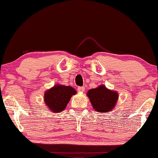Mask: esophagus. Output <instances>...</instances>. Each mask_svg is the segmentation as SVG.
<instances>
[{"instance_id": "1", "label": "esophagus", "mask_w": 158, "mask_h": 158, "mask_svg": "<svg viewBox=\"0 0 158 158\" xmlns=\"http://www.w3.org/2000/svg\"><path fill=\"white\" fill-rule=\"evenodd\" d=\"M77 90H78V92L80 93H83L85 91V88H84V87H79L78 88H77Z\"/></svg>"}]
</instances>
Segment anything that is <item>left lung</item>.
<instances>
[{"mask_svg":"<svg viewBox=\"0 0 158 158\" xmlns=\"http://www.w3.org/2000/svg\"><path fill=\"white\" fill-rule=\"evenodd\" d=\"M87 95L93 108L101 113H107L113 110L118 98L116 91L109 90L103 84L97 88L89 90Z\"/></svg>","mask_w":158,"mask_h":158,"instance_id":"8db88e82","label":"left lung"}]
</instances>
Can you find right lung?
<instances>
[{
    "label": "right lung",
    "mask_w": 158,
    "mask_h": 158,
    "mask_svg": "<svg viewBox=\"0 0 158 158\" xmlns=\"http://www.w3.org/2000/svg\"><path fill=\"white\" fill-rule=\"evenodd\" d=\"M77 91L71 86L57 84L44 94V101L53 113L62 112L67 106L68 102Z\"/></svg>",
    "instance_id": "add662e5"
}]
</instances>
